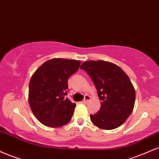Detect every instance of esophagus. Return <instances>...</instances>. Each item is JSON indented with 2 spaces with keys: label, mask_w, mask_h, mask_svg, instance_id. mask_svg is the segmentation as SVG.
<instances>
[{
  "label": "esophagus",
  "mask_w": 159,
  "mask_h": 159,
  "mask_svg": "<svg viewBox=\"0 0 159 159\" xmlns=\"http://www.w3.org/2000/svg\"><path fill=\"white\" fill-rule=\"evenodd\" d=\"M89 101H90V96L86 95L84 96V100L82 101V103H83V104H87V103L89 102Z\"/></svg>",
  "instance_id": "obj_1"
}]
</instances>
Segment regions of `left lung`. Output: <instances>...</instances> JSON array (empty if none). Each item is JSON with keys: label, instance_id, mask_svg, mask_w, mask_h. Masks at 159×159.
Returning <instances> with one entry per match:
<instances>
[{"label": "left lung", "instance_id": "left-lung-1", "mask_svg": "<svg viewBox=\"0 0 159 159\" xmlns=\"http://www.w3.org/2000/svg\"><path fill=\"white\" fill-rule=\"evenodd\" d=\"M81 69L91 77L101 101L100 110L90 115L91 121L103 129L121 126L133 112L135 100L127 75L116 64L101 60L85 61Z\"/></svg>", "mask_w": 159, "mask_h": 159}]
</instances>
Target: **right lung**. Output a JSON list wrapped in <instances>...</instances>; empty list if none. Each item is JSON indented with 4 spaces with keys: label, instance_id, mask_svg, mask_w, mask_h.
Wrapping results in <instances>:
<instances>
[{
    "label": "right lung",
    "instance_id": "1",
    "mask_svg": "<svg viewBox=\"0 0 159 159\" xmlns=\"http://www.w3.org/2000/svg\"><path fill=\"white\" fill-rule=\"evenodd\" d=\"M81 61L52 58L37 69L29 84V104L43 125L59 127L71 120L75 104L66 98L68 79L79 69Z\"/></svg>",
    "mask_w": 159,
    "mask_h": 159
}]
</instances>
